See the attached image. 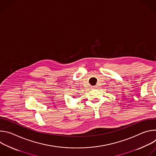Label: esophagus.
<instances>
[{
    "instance_id": "obj_1",
    "label": "esophagus",
    "mask_w": 156,
    "mask_h": 156,
    "mask_svg": "<svg viewBox=\"0 0 156 156\" xmlns=\"http://www.w3.org/2000/svg\"><path fill=\"white\" fill-rule=\"evenodd\" d=\"M96 87H97L96 86H92V89H93V90H95V89H96Z\"/></svg>"
}]
</instances>
